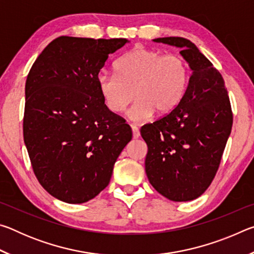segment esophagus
<instances>
[{
  "mask_svg": "<svg viewBox=\"0 0 254 254\" xmlns=\"http://www.w3.org/2000/svg\"><path fill=\"white\" fill-rule=\"evenodd\" d=\"M131 127H132V134H133V137H134V139H137V137L140 136L139 127H137L136 126H134V124H131Z\"/></svg>",
  "mask_w": 254,
  "mask_h": 254,
  "instance_id": "1",
  "label": "esophagus"
}]
</instances>
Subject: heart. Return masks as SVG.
<instances>
[{
	"label": "heart",
	"instance_id": "heart-1",
	"mask_svg": "<svg viewBox=\"0 0 254 254\" xmlns=\"http://www.w3.org/2000/svg\"><path fill=\"white\" fill-rule=\"evenodd\" d=\"M117 74L102 72L97 77L106 106L121 113L139 96L128 111L133 121L143 122L154 111L163 115L175 110L187 91L190 69L179 55L136 47L118 60Z\"/></svg>",
	"mask_w": 254,
	"mask_h": 254
}]
</instances>
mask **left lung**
<instances>
[{
  "label": "left lung",
  "instance_id": "1",
  "mask_svg": "<svg viewBox=\"0 0 254 254\" xmlns=\"http://www.w3.org/2000/svg\"><path fill=\"white\" fill-rule=\"evenodd\" d=\"M153 41L182 48L192 74L178 106L141 127L148 145L145 173L166 198L192 200L204 194L220 167L233 124L230 98L221 72L191 41L180 37Z\"/></svg>",
  "mask_w": 254,
  "mask_h": 254
}]
</instances>
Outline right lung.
I'll use <instances>...</instances> for the list:
<instances>
[{
    "instance_id": "1",
    "label": "right lung",
    "mask_w": 254,
    "mask_h": 254,
    "mask_svg": "<svg viewBox=\"0 0 254 254\" xmlns=\"http://www.w3.org/2000/svg\"><path fill=\"white\" fill-rule=\"evenodd\" d=\"M127 42L56 38L28 74L25 147L38 182L65 203L81 204L100 194L132 139L130 126L107 109L97 84L109 55Z\"/></svg>"
}]
</instances>
